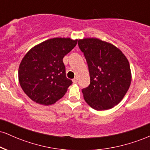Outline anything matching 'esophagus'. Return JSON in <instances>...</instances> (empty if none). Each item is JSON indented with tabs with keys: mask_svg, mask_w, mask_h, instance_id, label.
<instances>
[{
	"mask_svg": "<svg viewBox=\"0 0 150 150\" xmlns=\"http://www.w3.org/2000/svg\"><path fill=\"white\" fill-rule=\"evenodd\" d=\"M73 82L74 84H76L77 82V78H74L73 80Z\"/></svg>",
	"mask_w": 150,
	"mask_h": 150,
	"instance_id": "esophagus-1",
	"label": "esophagus"
}]
</instances>
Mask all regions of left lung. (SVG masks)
<instances>
[{
	"label": "left lung",
	"instance_id": "obj_1",
	"mask_svg": "<svg viewBox=\"0 0 150 150\" xmlns=\"http://www.w3.org/2000/svg\"><path fill=\"white\" fill-rule=\"evenodd\" d=\"M78 46L84 53L90 76L89 85L82 90L85 101L97 111L114 107L131 83L128 59L116 46L97 38L79 39Z\"/></svg>",
	"mask_w": 150,
	"mask_h": 150
}]
</instances>
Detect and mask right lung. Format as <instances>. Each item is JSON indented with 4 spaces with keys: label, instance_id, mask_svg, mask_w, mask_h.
Segmentation results:
<instances>
[{
    "label": "right lung",
    "instance_id": "add662e5",
    "mask_svg": "<svg viewBox=\"0 0 150 150\" xmlns=\"http://www.w3.org/2000/svg\"><path fill=\"white\" fill-rule=\"evenodd\" d=\"M77 40L53 38L34 46L22 58L18 78L22 90L37 104L49 106L61 99L72 85L63 58Z\"/></svg>",
    "mask_w": 150,
    "mask_h": 150
}]
</instances>
